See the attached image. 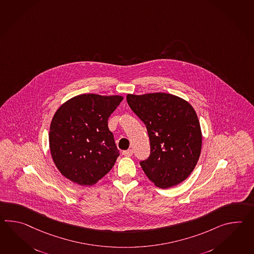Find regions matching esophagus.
Here are the masks:
<instances>
[{
	"label": "esophagus",
	"instance_id": "esophagus-1",
	"mask_svg": "<svg viewBox=\"0 0 254 254\" xmlns=\"http://www.w3.org/2000/svg\"><path fill=\"white\" fill-rule=\"evenodd\" d=\"M122 154L126 156V157H131L133 155V150L132 149H127V150H124Z\"/></svg>",
	"mask_w": 254,
	"mask_h": 254
}]
</instances>
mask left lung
Returning <instances> with one entry per match:
<instances>
[{
  "mask_svg": "<svg viewBox=\"0 0 254 254\" xmlns=\"http://www.w3.org/2000/svg\"><path fill=\"white\" fill-rule=\"evenodd\" d=\"M127 101L147 127L151 153L140 162L145 174L160 189L179 185L191 174L201 152L202 133L195 109L168 93L127 94Z\"/></svg>",
  "mask_w": 254,
  "mask_h": 254,
  "instance_id": "1",
  "label": "left lung"
}]
</instances>
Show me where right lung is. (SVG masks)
Returning <instances> with one entry per match:
<instances>
[{
  "mask_svg": "<svg viewBox=\"0 0 254 254\" xmlns=\"http://www.w3.org/2000/svg\"><path fill=\"white\" fill-rule=\"evenodd\" d=\"M123 98L82 94L57 109L50 125L49 147L57 169L69 181L92 186L113 168L119 150L107 121Z\"/></svg>",
  "mask_w": 254,
  "mask_h": 254,
  "instance_id": "right-lung-1",
  "label": "right lung"
}]
</instances>
